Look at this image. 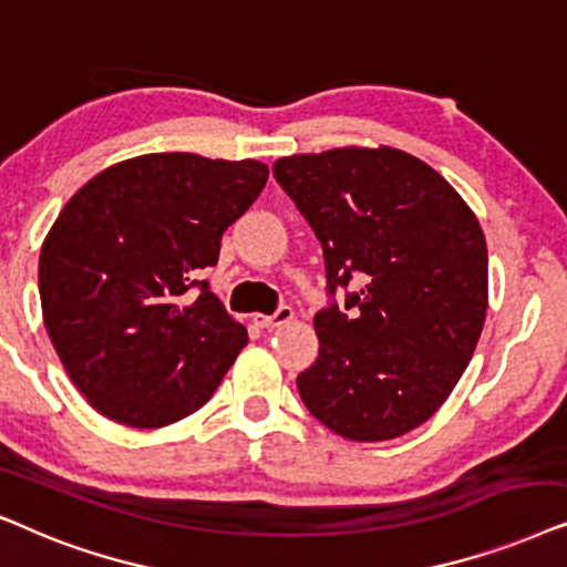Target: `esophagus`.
<instances>
[{
    "mask_svg": "<svg viewBox=\"0 0 567 567\" xmlns=\"http://www.w3.org/2000/svg\"><path fill=\"white\" fill-rule=\"evenodd\" d=\"M292 319H296V313H292V308L282 306L277 313H271V316L254 313L251 321H254L259 329H277V327H282V323H290Z\"/></svg>",
    "mask_w": 567,
    "mask_h": 567,
    "instance_id": "esophagus-1",
    "label": "esophagus"
}]
</instances>
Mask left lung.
Here are the masks:
<instances>
[{
    "label": "left lung",
    "mask_w": 567,
    "mask_h": 567,
    "mask_svg": "<svg viewBox=\"0 0 567 567\" xmlns=\"http://www.w3.org/2000/svg\"><path fill=\"white\" fill-rule=\"evenodd\" d=\"M275 178L323 246L327 288L360 290L313 316L308 412L347 441H391L433 417L487 316V244L441 173L396 147L279 157Z\"/></svg>",
    "instance_id": "obj_1"
}]
</instances>
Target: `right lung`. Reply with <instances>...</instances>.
<instances>
[{
  "instance_id": "add662e5",
  "label": "right lung",
  "mask_w": 567,
  "mask_h": 567,
  "mask_svg": "<svg viewBox=\"0 0 567 567\" xmlns=\"http://www.w3.org/2000/svg\"><path fill=\"white\" fill-rule=\"evenodd\" d=\"M267 178L259 161L153 153L109 165L59 213L38 261L43 323L103 417L165 427L220 386L248 334L196 275Z\"/></svg>"
}]
</instances>
